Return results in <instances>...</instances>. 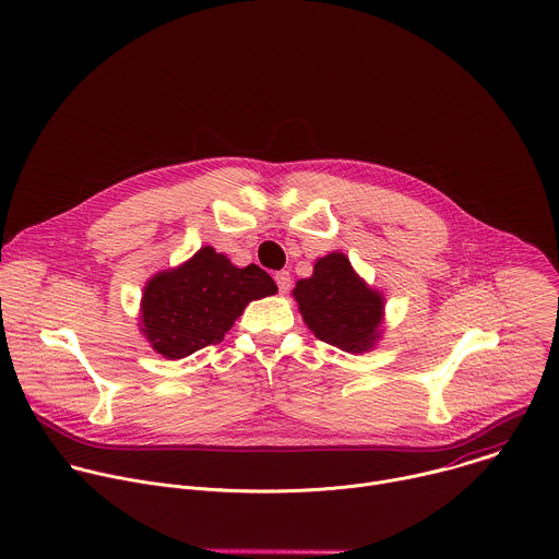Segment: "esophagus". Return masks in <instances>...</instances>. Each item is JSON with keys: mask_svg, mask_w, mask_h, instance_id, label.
Masks as SVG:
<instances>
[{"mask_svg": "<svg viewBox=\"0 0 559 559\" xmlns=\"http://www.w3.org/2000/svg\"><path fill=\"white\" fill-rule=\"evenodd\" d=\"M276 285H278L281 294H287L289 287H292V274L289 272H278L276 274Z\"/></svg>", "mask_w": 559, "mask_h": 559, "instance_id": "esophagus-1", "label": "esophagus"}]
</instances>
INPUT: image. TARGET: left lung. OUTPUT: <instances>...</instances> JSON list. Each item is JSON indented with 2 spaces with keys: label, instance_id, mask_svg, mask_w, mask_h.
Listing matches in <instances>:
<instances>
[{
  "label": "left lung",
  "instance_id": "8db88e82",
  "mask_svg": "<svg viewBox=\"0 0 559 559\" xmlns=\"http://www.w3.org/2000/svg\"><path fill=\"white\" fill-rule=\"evenodd\" d=\"M292 296L313 336L347 354L371 352L382 338L384 294L360 278L345 252L318 259Z\"/></svg>",
  "mask_w": 559,
  "mask_h": 559
}]
</instances>
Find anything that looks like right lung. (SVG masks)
Returning a JSON list of instances; mask_svg holds the SVG:
<instances>
[{
    "mask_svg": "<svg viewBox=\"0 0 559 559\" xmlns=\"http://www.w3.org/2000/svg\"><path fill=\"white\" fill-rule=\"evenodd\" d=\"M259 265L238 267L212 246L177 267L156 272L143 287L139 332L168 360H181L221 343L243 309L276 294Z\"/></svg>",
    "mask_w": 559,
    "mask_h": 559,
    "instance_id": "obj_1",
    "label": "right lung"
}]
</instances>
